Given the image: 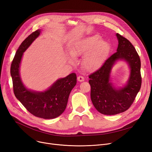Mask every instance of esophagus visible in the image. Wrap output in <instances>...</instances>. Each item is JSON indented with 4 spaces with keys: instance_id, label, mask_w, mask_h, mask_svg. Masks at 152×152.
<instances>
[{
    "instance_id": "obj_1",
    "label": "esophagus",
    "mask_w": 152,
    "mask_h": 152,
    "mask_svg": "<svg viewBox=\"0 0 152 152\" xmlns=\"http://www.w3.org/2000/svg\"><path fill=\"white\" fill-rule=\"evenodd\" d=\"M77 80L78 81L83 82V81H85V78H84V77H83V76H78V77H77Z\"/></svg>"
}]
</instances>
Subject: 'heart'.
<instances>
[{"mask_svg": "<svg viewBox=\"0 0 152 152\" xmlns=\"http://www.w3.org/2000/svg\"><path fill=\"white\" fill-rule=\"evenodd\" d=\"M110 50V45L102 40L99 35L88 37L77 42L71 49V54L67 56V60L71 64H75V57L85 56L82 65L88 71L98 69L104 63Z\"/></svg>", "mask_w": 152, "mask_h": 152, "instance_id": "b5f03b06", "label": "heart"}]
</instances>
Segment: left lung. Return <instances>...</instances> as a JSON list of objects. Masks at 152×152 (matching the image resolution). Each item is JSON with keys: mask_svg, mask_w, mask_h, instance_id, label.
Here are the masks:
<instances>
[{"mask_svg": "<svg viewBox=\"0 0 152 152\" xmlns=\"http://www.w3.org/2000/svg\"><path fill=\"white\" fill-rule=\"evenodd\" d=\"M118 41L116 53L106 60L102 66L89 76L91 99L98 111L114 115L125 111L133 103L142 85L141 62L135 48L128 39L116 33ZM124 61L130 69L127 83L117 87L112 83L110 73L118 61Z\"/></svg>", "mask_w": 152, "mask_h": 152, "instance_id": "1", "label": "left lung"}]
</instances>
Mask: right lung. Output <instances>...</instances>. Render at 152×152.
I'll list each match as a JSON object with an SVG mask.
<instances>
[{
    "label": "right lung",
    "mask_w": 152,
    "mask_h": 152,
    "mask_svg": "<svg viewBox=\"0 0 152 152\" xmlns=\"http://www.w3.org/2000/svg\"><path fill=\"white\" fill-rule=\"evenodd\" d=\"M41 32V29H38L32 32L21 43L11 64L10 75L15 96L27 110L37 117L53 119L64 111L69 94L76 85L77 77L76 74L71 73L65 77L57 80L47 89L42 91L31 90L24 85L20 75L22 56Z\"/></svg>",
    "instance_id": "add662e5"
}]
</instances>
